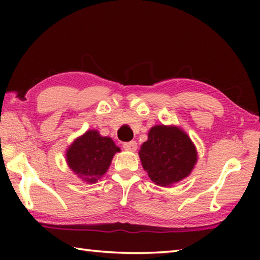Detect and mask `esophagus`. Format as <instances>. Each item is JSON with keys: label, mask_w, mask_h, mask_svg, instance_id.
Returning <instances> with one entry per match:
<instances>
[{"label": "esophagus", "mask_w": 260, "mask_h": 260, "mask_svg": "<svg viewBox=\"0 0 260 260\" xmlns=\"http://www.w3.org/2000/svg\"><path fill=\"white\" fill-rule=\"evenodd\" d=\"M122 147H124V149H126V150L135 151L136 148H138V143H136L135 141H129V142H124Z\"/></svg>", "instance_id": "34e87169"}]
</instances>
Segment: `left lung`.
<instances>
[{
  "mask_svg": "<svg viewBox=\"0 0 260 260\" xmlns=\"http://www.w3.org/2000/svg\"><path fill=\"white\" fill-rule=\"evenodd\" d=\"M139 155L151 181L162 187L188 177L197 160L196 149L188 135L178 127L164 125L152 127Z\"/></svg>",
  "mask_w": 260,
  "mask_h": 260,
  "instance_id": "8db88e82",
  "label": "left lung"
}]
</instances>
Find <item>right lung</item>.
Wrapping results in <instances>:
<instances>
[{
  "label": "right lung",
  "mask_w": 260,
  "mask_h": 260,
  "mask_svg": "<svg viewBox=\"0 0 260 260\" xmlns=\"http://www.w3.org/2000/svg\"><path fill=\"white\" fill-rule=\"evenodd\" d=\"M120 151L113 141L101 136L98 131H88L69 148V166L87 182L98 181L107 172L114 153Z\"/></svg>",
  "instance_id": "right-lung-1"
}]
</instances>
